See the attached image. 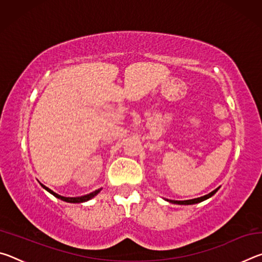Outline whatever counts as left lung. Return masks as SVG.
I'll list each match as a JSON object with an SVG mask.
<instances>
[{"label":"left lung","mask_w":262,"mask_h":262,"mask_svg":"<svg viewBox=\"0 0 262 262\" xmlns=\"http://www.w3.org/2000/svg\"><path fill=\"white\" fill-rule=\"evenodd\" d=\"M221 187V186H220ZM220 187H217L216 189H214L212 190V192H210L209 194H207V195H203V196H201V198H196V199H192V200H185V201H177V200H168V199H165V200L167 201V202H171V203H174V205H185V206H187V205H195V203H200V202H202V201H205V200H207V199H209V198H211L212 195H214L217 190L220 189Z\"/></svg>","instance_id":"1"}]
</instances>
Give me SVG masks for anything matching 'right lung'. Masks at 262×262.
<instances>
[{
	"instance_id": "add662e5",
	"label": "right lung",
	"mask_w": 262,
	"mask_h": 262,
	"mask_svg": "<svg viewBox=\"0 0 262 262\" xmlns=\"http://www.w3.org/2000/svg\"><path fill=\"white\" fill-rule=\"evenodd\" d=\"M41 185V187L43 188V189H46L47 192H50L52 195H54L55 198H57V199H60V200H62V201H66V202H69V203H82V202H86V201H89V200H91L92 198H95L97 194H98L100 190H101V188H99V189H96L95 192H92V193H89V194H86V195H82V196H75V198H67V196H62V195H59L57 193H55V192H53L52 189H50L48 187H46L45 185H42L41 183H39Z\"/></svg>"
}]
</instances>
